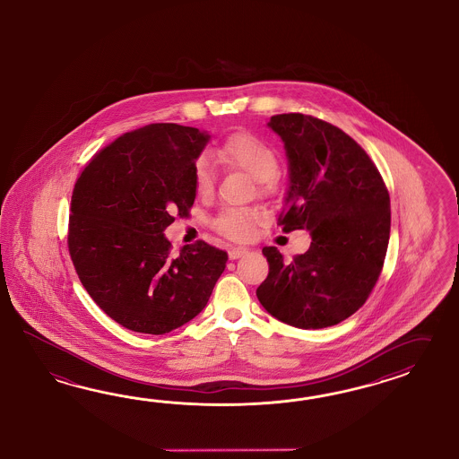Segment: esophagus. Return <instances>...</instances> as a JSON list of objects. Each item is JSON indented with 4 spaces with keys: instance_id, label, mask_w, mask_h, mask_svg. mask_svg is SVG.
Masks as SVG:
<instances>
[{
    "instance_id": "obj_1",
    "label": "esophagus",
    "mask_w": 459,
    "mask_h": 459,
    "mask_svg": "<svg viewBox=\"0 0 459 459\" xmlns=\"http://www.w3.org/2000/svg\"><path fill=\"white\" fill-rule=\"evenodd\" d=\"M244 254H247V248L246 247H232L229 250V257H230L232 261H236L238 257H242Z\"/></svg>"
}]
</instances>
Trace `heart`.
<instances>
[{
  "label": "heart",
  "mask_w": 459,
  "mask_h": 459,
  "mask_svg": "<svg viewBox=\"0 0 459 459\" xmlns=\"http://www.w3.org/2000/svg\"><path fill=\"white\" fill-rule=\"evenodd\" d=\"M215 157L225 167L240 169L255 178L264 194L273 192L275 174L279 172V155L265 140L250 132H234L225 136L215 149ZM192 178L198 195H209L215 184V172L211 161L198 157L192 167ZM261 222V212L252 207H223L212 219V227L221 236L232 240H246Z\"/></svg>",
  "instance_id": "obj_1"
}]
</instances>
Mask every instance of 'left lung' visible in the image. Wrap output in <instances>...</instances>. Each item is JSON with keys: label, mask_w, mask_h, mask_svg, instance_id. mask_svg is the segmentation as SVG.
<instances>
[{"label": "left lung", "mask_w": 459, "mask_h": 459, "mask_svg": "<svg viewBox=\"0 0 459 459\" xmlns=\"http://www.w3.org/2000/svg\"><path fill=\"white\" fill-rule=\"evenodd\" d=\"M284 140L290 186L277 225L309 230L310 247L290 262L264 247L269 275L257 287L264 309L299 329L346 321L377 282L391 230L389 192L359 143L321 118L271 117Z\"/></svg>", "instance_id": "8db88e82"}]
</instances>
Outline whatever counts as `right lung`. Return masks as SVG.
Here are the masks:
<instances>
[{"label": "right lung", "instance_id": "obj_1", "mask_svg": "<svg viewBox=\"0 0 459 459\" xmlns=\"http://www.w3.org/2000/svg\"><path fill=\"white\" fill-rule=\"evenodd\" d=\"M209 135L150 124L97 152L74 182L68 250L80 282L115 323L160 335L194 319L222 275L227 252L197 240L172 252L163 230L188 217L192 167Z\"/></svg>", "mask_w": 459, "mask_h": 459}]
</instances>
